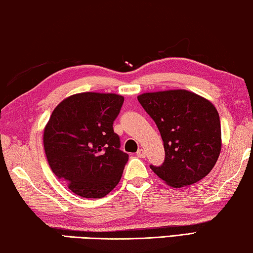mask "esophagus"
<instances>
[{
	"instance_id": "34e87169",
	"label": "esophagus",
	"mask_w": 253,
	"mask_h": 253,
	"mask_svg": "<svg viewBox=\"0 0 253 253\" xmlns=\"http://www.w3.org/2000/svg\"><path fill=\"white\" fill-rule=\"evenodd\" d=\"M136 155H137L138 158H144V156H145V153H144V151L141 148V150L137 151V153H136Z\"/></svg>"
}]
</instances>
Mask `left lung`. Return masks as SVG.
Listing matches in <instances>:
<instances>
[{"label":"left lung","mask_w":253,"mask_h":253,"mask_svg":"<svg viewBox=\"0 0 253 253\" xmlns=\"http://www.w3.org/2000/svg\"><path fill=\"white\" fill-rule=\"evenodd\" d=\"M137 99L158 126L166 152L161 166H150L154 173L175 188L206 177L222 146L216 108L186 90L143 93Z\"/></svg>","instance_id":"8db88e82"}]
</instances>
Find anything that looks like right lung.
Wrapping results in <instances>:
<instances>
[{"label": "right lung", "instance_id": "add662e5", "mask_svg": "<svg viewBox=\"0 0 253 253\" xmlns=\"http://www.w3.org/2000/svg\"><path fill=\"white\" fill-rule=\"evenodd\" d=\"M123 103L122 95L85 92L63 100L50 116L43 131L48 163L81 197H105L122 178L128 154L112 125Z\"/></svg>", "mask_w": 253, "mask_h": 253}]
</instances>
